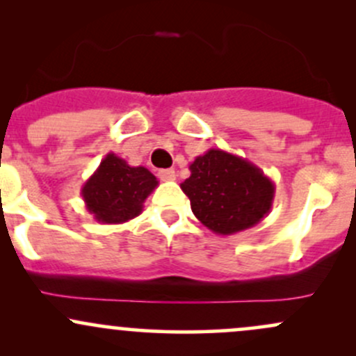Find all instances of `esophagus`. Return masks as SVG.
I'll use <instances>...</instances> for the list:
<instances>
[{"label":"esophagus","instance_id":"1","mask_svg":"<svg viewBox=\"0 0 356 356\" xmlns=\"http://www.w3.org/2000/svg\"><path fill=\"white\" fill-rule=\"evenodd\" d=\"M159 179L163 182H169V181H174L175 179V170L174 169H162L159 170Z\"/></svg>","mask_w":356,"mask_h":356}]
</instances>
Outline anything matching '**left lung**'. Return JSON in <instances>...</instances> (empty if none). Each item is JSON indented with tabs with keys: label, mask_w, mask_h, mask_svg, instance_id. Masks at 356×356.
I'll return each instance as SVG.
<instances>
[{
	"label": "left lung",
	"mask_w": 356,
	"mask_h": 356,
	"mask_svg": "<svg viewBox=\"0 0 356 356\" xmlns=\"http://www.w3.org/2000/svg\"><path fill=\"white\" fill-rule=\"evenodd\" d=\"M181 184L191 209L216 235H235L270 213L275 184L247 159L211 148L189 165Z\"/></svg>",
	"instance_id": "8db88e82"
}]
</instances>
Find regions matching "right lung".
Instances as JSON below:
<instances>
[{"instance_id":"right-lung-1","label":"right lung","mask_w":356,"mask_h":356,"mask_svg":"<svg viewBox=\"0 0 356 356\" xmlns=\"http://www.w3.org/2000/svg\"><path fill=\"white\" fill-rule=\"evenodd\" d=\"M157 186V177L145 167H131L108 154L84 182L81 196L97 222L121 225L142 213L143 202Z\"/></svg>"}]
</instances>
